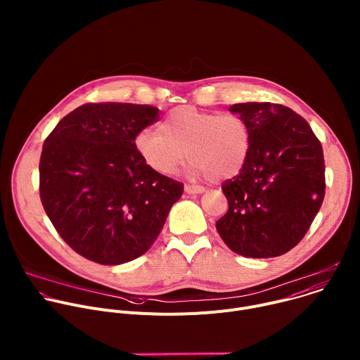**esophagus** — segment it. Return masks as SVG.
<instances>
[{
	"mask_svg": "<svg viewBox=\"0 0 360 360\" xmlns=\"http://www.w3.org/2000/svg\"><path fill=\"white\" fill-rule=\"evenodd\" d=\"M185 192L188 195H199V193L205 192V188L203 186H196V185H186Z\"/></svg>",
	"mask_w": 360,
	"mask_h": 360,
	"instance_id": "34e87169",
	"label": "esophagus"
}]
</instances>
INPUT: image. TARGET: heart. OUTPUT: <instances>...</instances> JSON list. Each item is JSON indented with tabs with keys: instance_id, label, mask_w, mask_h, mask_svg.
Masks as SVG:
<instances>
[{
	"instance_id": "heart-1",
	"label": "heart",
	"mask_w": 360,
	"mask_h": 360,
	"mask_svg": "<svg viewBox=\"0 0 360 360\" xmlns=\"http://www.w3.org/2000/svg\"><path fill=\"white\" fill-rule=\"evenodd\" d=\"M249 145V127L243 118L195 107H178L158 131L142 129L135 136V149L143 164L165 176L175 175L186 155L193 178L235 176L245 165Z\"/></svg>"
}]
</instances>
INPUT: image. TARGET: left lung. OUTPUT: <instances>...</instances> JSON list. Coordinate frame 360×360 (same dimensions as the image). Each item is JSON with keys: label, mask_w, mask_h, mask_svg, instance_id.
Returning a JSON list of instances; mask_svg holds the SVG:
<instances>
[{"label": "left lung", "mask_w": 360, "mask_h": 360, "mask_svg": "<svg viewBox=\"0 0 360 360\" xmlns=\"http://www.w3.org/2000/svg\"><path fill=\"white\" fill-rule=\"evenodd\" d=\"M249 127L245 165L222 184L229 210L217 231L235 253L275 258L296 246L325 196L323 149L311 125L288 107L245 102L229 107Z\"/></svg>", "instance_id": "left-lung-1"}]
</instances>
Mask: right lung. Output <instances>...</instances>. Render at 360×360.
<instances>
[{
	"instance_id": "add662e5",
	"label": "right lung",
	"mask_w": 360,
	"mask_h": 360,
	"mask_svg": "<svg viewBox=\"0 0 360 360\" xmlns=\"http://www.w3.org/2000/svg\"><path fill=\"white\" fill-rule=\"evenodd\" d=\"M158 108L102 102L65 115L44 142L39 196L60 236L84 258L121 265L158 238L184 184L152 171L135 136Z\"/></svg>"
}]
</instances>
